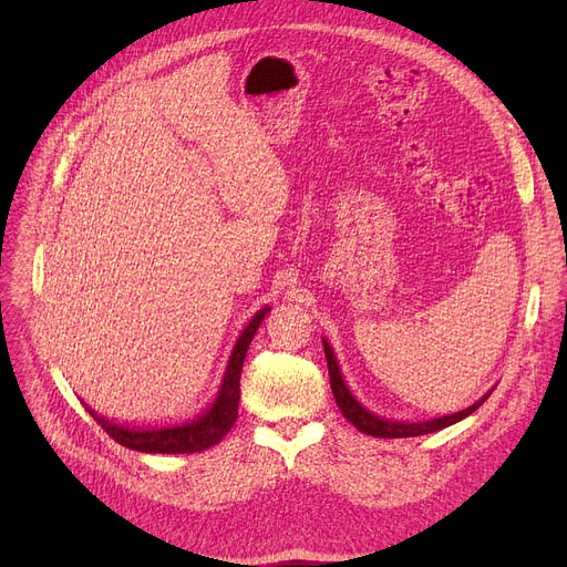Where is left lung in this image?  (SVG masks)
I'll return each instance as SVG.
<instances>
[{
  "instance_id": "obj_1",
  "label": "left lung",
  "mask_w": 567,
  "mask_h": 567,
  "mask_svg": "<svg viewBox=\"0 0 567 567\" xmlns=\"http://www.w3.org/2000/svg\"><path fill=\"white\" fill-rule=\"evenodd\" d=\"M322 348H326V359H328V370H330V385H332V392H334V399H337V406L341 409V413L346 415V420L350 424H354L361 433L372 435V437H388V440H392V437H417V435H429V433L442 431V429H446V426L468 417L492 394V390H489L482 399H477L473 406H468V409H464L460 413L435 417V420H426V422H392V420H383V417H377L374 413H370L368 409H363L361 403L354 399V394L350 392V388L346 385V381L341 377V370H339V363H337V357H334L330 343L322 341Z\"/></svg>"
}]
</instances>
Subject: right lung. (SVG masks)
Masks as SVG:
<instances>
[{
  "mask_svg": "<svg viewBox=\"0 0 567 567\" xmlns=\"http://www.w3.org/2000/svg\"><path fill=\"white\" fill-rule=\"evenodd\" d=\"M269 311V307L260 309L249 326L241 330L221 385L217 390L215 401L210 403V409L206 413H202L199 417L179 424V426H168V429H130V426H121L114 424L105 417H101L96 411H92L90 406H85L90 411V415L103 426V431L118 442L125 449L132 451H141V453H199L204 449H210L215 444H219V440L233 429L235 420H237V403H239V377H241V365H245L247 359V350L260 328V322L265 320V313Z\"/></svg>",
  "mask_w": 567,
  "mask_h": 567,
  "instance_id": "obj_1",
  "label": "right lung"
}]
</instances>
